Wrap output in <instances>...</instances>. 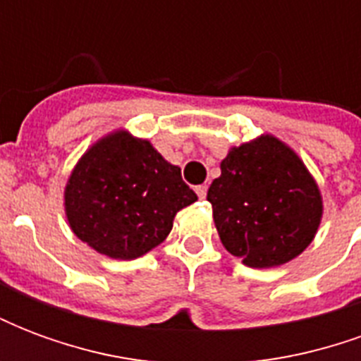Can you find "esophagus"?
Returning a JSON list of instances; mask_svg holds the SVG:
<instances>
[{
	"label": "esophagus",
	"mask_w": 361,
	"mask_h": 361,
	"mask_svg": "<svg viewBox=\"0 0 361 361\" xmlns=\"http://www.w3.org/2000/svg\"><path fill=\"white\" fill-rule=\"evenodd\" d=\"M207 185H197L195 191H197V195H199V199H204L207 197Z\"/></svg>",
	"instance_id": "34e87169"
}]
</instances>
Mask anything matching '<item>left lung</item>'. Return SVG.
Returning a JSON list of instances; mask_svg holds the SVG:
<instances>
[{"label":"left lung","instance_id":"obj_1","mask_svg":"<svg viewBox=\"0 0 361 361\" xmlns=\"http://www.w3.org/2000/svg\"><path fill=\"white\" fill-rule=\"evenodd\" d=\"M207 201L228 253L272 269L307 250L323 219V195L292 147L263 133L228 150Z\"/></svg>","mask_w":361,"mask_h":361}]
</instances>
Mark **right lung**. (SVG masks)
<instances>
[{"label":"right lung","mask_w":361,"mask_h":361,"mask_svg":"<svg viewBox=\"0 0 361 361\" xmlns=\"http://www.w3.org/2000/svg\"><path fill=\"white\" fill-rule=\"evenodd\" d=\"M197 195L149 139L127 129L104 135L67 178L63 209L73 234L100 255L142 257L164 242L176 214Z\"/></svg>","instance_id":"1"}]
</instances>
